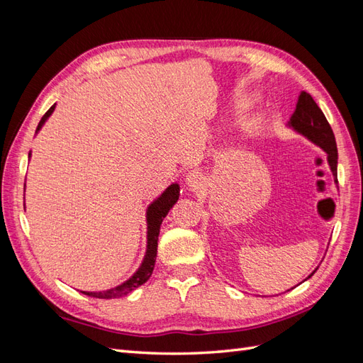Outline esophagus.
Returning a JSON list of instances; mask_svg holds the SVG:
<instances>
[{"label":"esophagus","instance_id":"obj_1","mask_svg":"<svg viewBox=\"0 0 363 363\" xmlns=\"http://www.w3.org/2000/svg\"><path fill=\"white\" fill-rule=\"evenodd\" d=\"M186 184H188L189 188L194 189V191L201 189L203 188V175H201V172L195 171V169L189 171L188 174H186Z\"/></svg>","mask_w":363,"mask_h":363}]
</instances>
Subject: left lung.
I'll return each instance as SVG.
<instances>
[{
	"instance_id": "8db88e82",
	"label": "left lung",
	"mask_w": 363,
	"mask_h": 363,
	"mask_svg": "<svg viewBox=\"0 0 363 363\" xmlns=\"http://www.w3.org/2000/svg\"><path fill=\"white\" fill-rule=\"evenodd\" d=\"M288 125L292 130H295L296 133L303 135L304 138H307L311 142H313L315 145L323 148L327 152L328 167H330L335 182L337 183V148H336L333 130L330 124L327 123L323 111L318 107L311 94L307 92L300 94L298 101H296L295 112L292 113ZM315 271L307 279H311L315 274Z\"/></svg>"
}]
</instances>
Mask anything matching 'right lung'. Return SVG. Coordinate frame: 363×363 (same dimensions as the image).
Returning <instances> with one entry per match:
<instances>
[{
    "instance_id": "1",
    "label": "right lung",
    "mask_w": 363,
    "mask_h": 363,
    "mask_svg": "<svg viewBox=\"0 0 363 363\" xmlns=\"http://www.w3.org/2000/svg\"><path fill=\"white\" fill-rule=\"evenodd\" d=\"M56 108V104H52L48 112L42 116L40 123L36 128V133L42 128V125L45 124V121L51 116V113ZM31 156V152L28 155V157ZM180 195V186L177 183H172L171 186H168L167 189L162 192V195L159 196L157 200L152 201L148 208H147V251H145V257L142 260L140 267L138 268V271L131 276L128 280H125L124 283L118 284V286L107 289V291H100V292H87V291H82L84 295L94 296V298H119V296H124L128 292H131L133 289L139 288L140 284H144L152 274V269H155V263H156V256H157V240H159V233H160V225L163 218L168 215V212L172 208V206L177 203Z\"/></svg>"
}]
</instances>
